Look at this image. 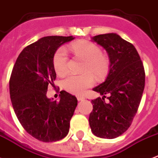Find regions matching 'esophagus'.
Instances as JSON below:
<instances>
[{"label":"esophagus","mask_w":158,"mask_h":158,"mask_svg":"<svg viewBox=\"0 0 158 158\" xmlns=\"http://www.w3.org/2000/svg\"><path fill=\"white\" fill-rule=\"evenodd\" d=\"M77 99H78V101H83L84 99V96H77Z\"/></svg>","instance_id":"obj_1"}]
</instances>
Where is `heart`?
<instances>
[{
  "label": "heart",
  "instance_id": "heart-1",
  "mask_svg": "<svg viewBox=\"0 0 158 158\" xmlns=\"http://www.w3.org/2000/svg\"><path fill=\"white\" fill-rule=\"evenodd\" d=\"M70 50L76 57L84 60L82 68L84 74L69 75L62 83L63 89L69 94H82L94 84V77L101 80L106 75L110 69L108 57L102 53L101 48L89 41H79L70 45ZM69 57L65 49L59 48L53 56V67L56 73L63 76L68 71Z\"/></svg>",
  "mask_w": 158,
  "mask_h": 158
}]
</instances>
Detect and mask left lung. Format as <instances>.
Masks as SVG:
<instances>
[{
  "label": "left lung",
  "mask_w": 158,
  "mask_h": 158,
  "mask_svg": "<svg viewBox=\"0 0 158 158\" xmlns=\"http://www.w3.org/2000/svg\"><path fill=\"white\" fill-rule=\"evenodd\" d=\"M93 40L107 52L110 70L106 81L93 89L103 98L92 100L89 125L97 137L115 139L129 129L137 113L144 89V67L133 44L116 33L94 36Z\"/></svg>",
  "instance_id": "8db88e82"
}]
</instances>
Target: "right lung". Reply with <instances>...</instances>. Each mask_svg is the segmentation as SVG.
I'll use <instances>...</instances> for the list:
<instances>
[{
    "mask_svg": "<svg viewBox=\"0 0 158 158\" xmlns=\"http://www.w3.org/2000/svg\"><path fill=\"white\" fill-rule=\"evenodd\" d=\"M74 38H42L21 52L11 72L10 95L15 113L27 133L42 142L59 141L69 133L77 98L62 90L60 101H52L47 91L56 78L52 62L56 51Z\"/></svg>",
    "mask_w": 158,
    "mask_h": 158,
    "instance_id": "add662e5",
    "label": "right lung"
}]
</instances>
